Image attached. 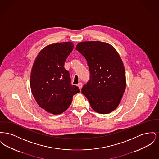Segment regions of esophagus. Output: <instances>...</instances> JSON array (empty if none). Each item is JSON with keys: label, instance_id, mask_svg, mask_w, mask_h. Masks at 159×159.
Returning <instances> with one entry per match:
<instances>
[{"label": "esophagus", "instance_id": "obj_1", "mask_svg": "<svg viewBox=\"0 0 159 159\" xmlns=\"http://www.w3.org/2000/svg\"><path fill=\"white\" fill-rule=\"evenodd\" d=\"M82 82H79V83L77 84V86L79 88V89H82Z\"/></svg>", "mask_w": 159, "mask_h": 159}]
</instances>
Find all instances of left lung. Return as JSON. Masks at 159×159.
Wrapping results in <instances>:
<instances>
[{"label": "left lung", "mask_w": 159, "mask_h": 159, "mask_svg": "<svg viewBox=\"0 0 159 159\" xmlns=\"http://www.w3.org/2000/svg\"><path fill=\"white\" fill-rule=\"evenodd\" d=\"M76 50L85 57L90 79L82 89L92 108L98 113L112 112L120 102L126 81L119 54L113 46L100 41L79 43Z\"/></svg>", "instance_id": "left-lung-1"}]
</instances>
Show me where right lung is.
<instances>
[{
    "label": "right lung",
    "instance_id": "1",
    "mask_svg": "<svg viewBox=\"0 0 159 159\" xmlns=\"http://www.w3.org/2000/svg\"><path fill=\"white\" fill-rule=\"evenodd\" d=\"M74 45L71 42L46 46L38 53L30 75L32 94L38 105L48 113L60 114L71 105L73 96L80 92L72 85L64 63Z\"/></svg>",
    "mask_w": 159,
    "mask_h": 159
}]
</instances>
